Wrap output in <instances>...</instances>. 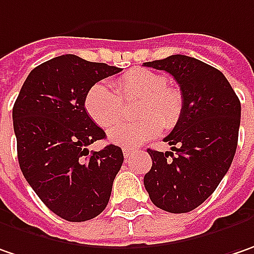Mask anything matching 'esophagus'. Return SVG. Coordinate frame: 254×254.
<instances>
[{"label":"esophagus","mask_w":254,"mask_h":254,"mask_svg":"<svg viewBox=\"0 0 254 254\" xmlns=\"http://www.w3.org/2000/svg\"><path fill=\"white\" fill-rule=\"evenodd\" d=\"M124 156H125V159H129L130 156H132V150L130 149H124Z\"/></svg>","instance_id":"obj_1"}]
</instances>
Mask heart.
Wrapping results in <instances>:
<instances>
[{
  "label": "heart",
  "instance_id": "1",
  "mask_svg": "<svg viewBox=\"0 0 254 254\" xmlns=\"http://www.w3.org/2000/svg\"><path fill=\"white\" fill-rule=\"evenodd\" d=\"M116 95L104 83L94 85L85 96V109L101 127L115 125L122 115L121 99L142 96L139 121L119 124L108 132V139L116 145L133 148L159 135L162 127L176 125L182 115V92L166 85V78L149 69H130L114 82Z\"/></svg>",
  "mask_w": 254,
  "mask_h": 254
}]
</instances>
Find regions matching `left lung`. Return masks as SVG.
<instances>
[{"label":"left lung","mask_w":254,"mask_h":254,"mask_svg":"<svg viewBox=\"0 0 254 254\" xmlns=\"http://www.w3.org/2000/svg\"><path fill=\"white\" fill-rule=\"evenodd\" d=\"M143 65L171 73L183 96L182 115L163 139L172 152L148 149L145 189L162 210L186 213L215 192L233 162L240 101L222 72L196 58L171 55Z\"/></svg>","instance_id":"8db88e82"}]
</instances>
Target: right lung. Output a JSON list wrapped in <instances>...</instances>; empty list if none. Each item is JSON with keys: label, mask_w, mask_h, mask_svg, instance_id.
Segmentation results:
<instances>
[{"label": "right lung", "mask_w": 254, "mask_h": 254, "mask_svg": "<svg viewBox=\"0 0 254 254\" xmlns=\"http://www.w3.org/2000/svg\"><path fill=\"white\" fill-rule=\"evenodd\" d=\"M121 68L61 55L29 72L12 108L19 168L45 206L68 222L104 212L124 162L122 149L88 146L105 138L89 118L85 96Z\"/></svg>", "instance_id": "right-lung-1"}]
</instances>
